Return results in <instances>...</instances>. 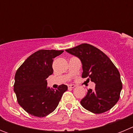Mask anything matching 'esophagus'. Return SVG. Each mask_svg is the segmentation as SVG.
Here are the masks:
<instances>
[{"mask_svg":"<svg viewBox=\"0 0 133 133\" xmlns=\"http://www.w3.org/2000/svg\"><path fill=\"white\" fill-rule=\"evenodd\" d=\"M75 87H76V86H75V84H69V85H68V87L70 88V89H74Z\"/></svg>","mask_w":133,"mask_h":133,"instance_id":"1","label":"esophagus"}]
</instances>
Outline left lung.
Wrapping results in <instances>:
<instances>
[{
    "instance_id": "left-lung-1",
    "label": "left lung",
    "mask_w": 133,
    "mask_h": 133,
    "mask_svg": "<svg viewBox=\"0 0 133 133\" xmlns=\"http://www.w3.org/2000/svg\"><path fill=\"white\" fill-rule=\"evenodd\" d=\"M66 51L81 60L82 77L95 83L81 101L85 109L95 114L106 112L118 102L123 88L118 69L101 50L89 44H81Z\"/></svg>"
}]
</instances>
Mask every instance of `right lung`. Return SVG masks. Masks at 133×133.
Segmentation results:
<instances>
[{
    "instance_id": "right-lung-1",
    "label": "right lung",
    "mask_w": 133,
    "mask_h": 133,
    "mask_svg": "<svg viewBox=\"0 0 133 133\" xmlns=\"http://www.w3.org/2000/svg\"><path fill=\"white\" fill-rule=\"evenodd\" d=\"M64 50H39L27 58L16 70L14 91L21 107L38 117L49 115L56 109L68 87L56 90L47 87L46 78L53 73L52 62Z\"/></svg>"
}]
</instances>
